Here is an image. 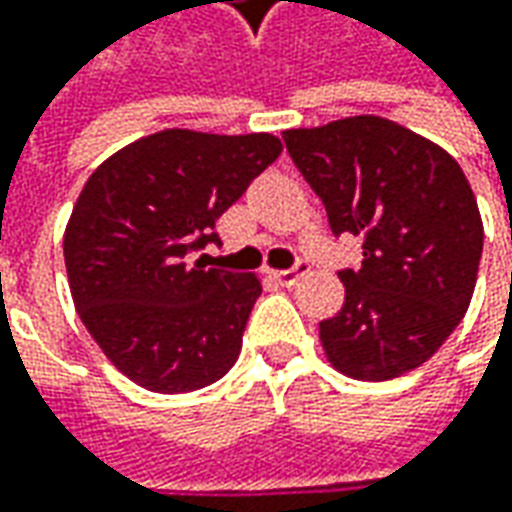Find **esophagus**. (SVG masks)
<instances>
[{
    "label": "esophagus",
    "instance_id": "esophagus-1",
    "mask_svg": "<svg viewBox=\"0 0 512 512\" xmlns=\"http://www.w3.org/2000/svg\"><path fill=\"white\" fill-rule=\"evenodd\" d=\"M270 276L279 282L282 287H293L302 276H305V265L302 267H290V270H270Z\"/></svg>",
    "mask_w": 512,
    "mask_h": 512
}]
</instances>
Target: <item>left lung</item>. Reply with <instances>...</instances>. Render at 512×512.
Returning <instances> with one entry per match:
<instances>
[{
    "mask_svg": "<svg viewBox=\"0 0 512 512\" xmlns=\"http://www.w3.org/2000/svg\"><path fill=\"white\" fill-rule=\"evenodd\" d=\"M282 136L330 230L362 239V267L339 273L342 310L319 325L327 362L359 382L416 370L462 322L476 287L484 227L464 170L382 116Z\"/></svg>",
    "mask_w": 512,
    "mask_h": 512,
    "instance_id": "8db88e82",
    "label": "left lung"
}]
</instances>
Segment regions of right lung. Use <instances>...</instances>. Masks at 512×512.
<instances>
[{
    "label": "right lung",
    "instance_id": "right-lung-1",
    "mask_svg": "<svg viewBox=\"0 0 512 512\" xmlns=\"http://www.w3.org/2000/svg\"><path fill=\"white\" fill-rule=\"evenodd\" d=\"M270 133L170 128L90 173L65 227L73 305L110 364L153 393L222 379L242 350L262 282L190 262L216 219L279 159Z\"/></svg>",
    "mask_w": 512,
    "mask_h": 512
}]
</instances>
